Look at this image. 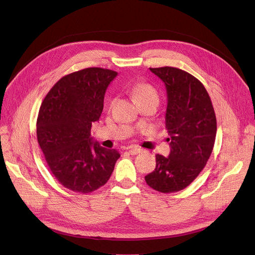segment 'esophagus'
<instances>
[{"mask_svg": "<svg viewBox=\"0 0 255 255\" xmlns=\"http://www.w3.org/2000/svg\"><path fill=\"white\" fill-rule=\"evenodd\" d=\"M141 151H142L141 149H139V148H135V146H132V148H130V149L128 150L129 154H131V155H136V154L140 153Z\"/></svg>", "mask_w": 255, "mask_h": 255, "instance_id": "esophagus-1", "label": "esophagus"}]
</instances>
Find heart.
Wrapping results in <instances>:
<instances>
[{
  "mask_svg": "<svg viewBox=\"0 0 255 255\" xmlns=\"http://www.w3.org/2000/svg\"><path fill=\"white\" fill-rule=\"evenodd\" d=\"M132 95L134 97L136 101H139L141 99L150 98V97H157L156 90L149 84L145 83H137L132 87Z\"/></svg>",
  "mask_w": 255,
  "mask_h": 255,
  "instance_id": "obj_1",
  "label": "heart"
}]
</instances>
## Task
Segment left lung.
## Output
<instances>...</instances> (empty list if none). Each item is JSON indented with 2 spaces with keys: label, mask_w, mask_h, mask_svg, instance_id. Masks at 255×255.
<instances>
[{
  "label": "left lung",
  "mask_w": 255,
  "mask_h": 255,
  "mask_svg": "<svg viewBox=\"0 0 255 255\" xmlns=\"http://www.w3.org/2000/svg\"><path fill=\"white\" fill-rule=\"evenodd\" d=\"M150 70L166 88L170 153L168 157L156 155V168L144 180L156 191L172 193L189 186L206 166L215 143L217 121L206 88L192 74L168 66Z\"/></svg>",
  "instance_id": "1"
}]
</instances>
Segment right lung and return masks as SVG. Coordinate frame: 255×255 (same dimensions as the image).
<instances>
[{
	"instance_id": "1",
	"label": "right lung",
	"mask_w": 255,
	"mask_h": 255,
	"mask_svg": "<svg viewBox=\"0 0 255 255\" xmlns=\"http://www.w3.org/2000/svg\"><path fill=\"white\" fill-rule=\"evenodd\" d=\"M117 72L91 67L63 76L47 93L37 118V139L45 161L65 188L90 193L111 178L120 153L91 137L103 111L105 91Z\"/></svg>"
}]
</instances>
